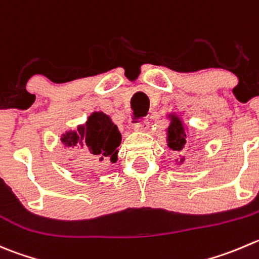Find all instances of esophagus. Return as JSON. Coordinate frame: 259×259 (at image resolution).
<instances>
[{
    "label": "esophagus",
    "instance_id": "1",
    "mask_svg": "<svg viewBox=\"0 0 259 259\" xmlns=\"http://www.w3.org/2000/svg\"><path fill=\"white\" fill-rule=\"evenodd\" d=\"M148 127H149V122L147 121V120H144V121H139L135 124V129L138 130V132H147Z\"/></svg>",
    "mask_w": 259,
    "mask_h": 259
}]
</instances>
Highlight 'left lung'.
I'll return each mask as SVG.
<instances>
[{
    "label": "left lung",
    "mask_w": 259,
    "mask_h": 259,
    "mask_svg": "<svg viewBox=\"0 0 259 259\" xmlns=\"http://www.w3.org/2000/svg\"><path fill=\"white\" fill-rule=\"evenodd\" d=\"M167 132L168 147L172 150H177V152L182 150L186 144V133L180 117L176 116V115H170V124Z\"/></svg>",
    "instance_id": "left-lung-1"
}]
</instances>
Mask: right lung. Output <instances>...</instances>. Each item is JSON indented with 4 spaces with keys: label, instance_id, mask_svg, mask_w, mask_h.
<instances>
[{
    "label": "right lung",
    "instance_id": "right-lung-1",
    "mask_svg": "<svg viewBox=\"0 0 259 259\" xmlns=\"http://www.w3.org/2000/svg\"><path fill=\"white\" fill-rule=\"evenodd\" d=\"M66 147H81L87 157L100 160H117V147L121 143V134L117 126L104 112H94L86 124L79 125L77 132H67L62 135Z\"/></svg>",
    "mask_w": 259,
    "mask_h": 259
}]
</instances>
